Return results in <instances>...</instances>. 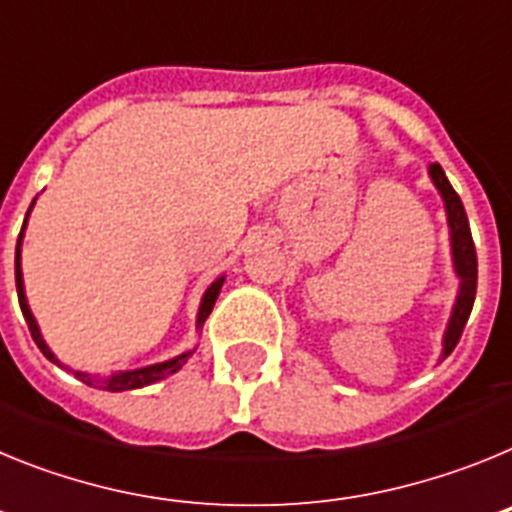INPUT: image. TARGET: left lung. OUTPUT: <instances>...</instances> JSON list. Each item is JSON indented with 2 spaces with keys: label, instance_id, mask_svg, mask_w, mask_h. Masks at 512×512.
I'll return each instance as SVG.
<instances>
[{
  "label": "left lung",
  "instance_id": "8db88e82",
  "mask_svg": "<svg viewBox=\"0 0 512 512\" xmlns=\"http://www.w3.org/2000/svg\"><path fill=\"white\" fill-rule=\"evenodd\" d=\"M428 176H431L433 187L438 189L443 200V210H446V223H449V241H451V261H454V271L459 277V295H456L454 307H451V318L443 333V351L441 359L454 351L459 343L461 330L467 325L469 312H472L474 295H477V251H474L472 230H469L467 212L461 205L459 194L449 184L446 174H443L441 164L428 166Z\"/></svg>",
  "mask_w": 512,
  "mask_h": 512
}]
</instances>
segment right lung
Segmentation results:
<instances>
[{
    "label": "right lung",
    "instance_id": "1",
    "mask_svg": "<svg viewBox=\"0 0 512 512\" xmlns=\"http://www.w3.org/2000/svg\"><path fill=\"white\" fill-rule=\"evenodd\" d=\"M33 205H35V200H33ZM33 205H30V210H33ZM30 210H27V215H25V223H22L20 238H17V248H15L17 300H20L22 315H25L27 328H30V336H33V341L38 343V348L43 351L45 359L53 361V364H58V366H63L61 361H58V356L51 351V346L45 343L43 333H40L38 320H35L33 310H30V305H27V297H25V279H22V238H25V228H27V217H30ZM223 282H225V277H217L215 282L205 289V295H202V302H200V310H197V330H202L207 315H210L212 307H215V300H217V295H220V289H223ZM194 351H197V346L189 348V351H184V354L174 356V359H169V361H158V364L140 366V369H128V372H115V374H110V377H99V374H89V372H74V374L84 384H89V387H99V390H107V392L138 390V387L161 382V379H166V377H171V374L179 372V369L187 364V359L194 354Z\"/></svg>",
    "mask_w": 512,
    "mask_h": 512
}]
</instances>
